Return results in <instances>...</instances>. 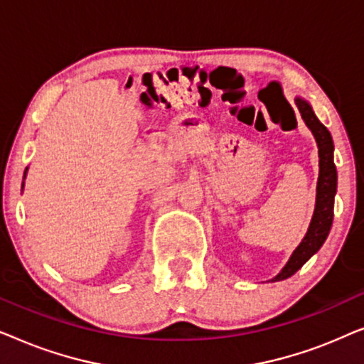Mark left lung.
<instances>
[{
	"instance_id": "left-lung-1",
	"label": "left lung",
	"mask_w": 364,
	"mask_h": 364,
	"mask_svg": "<svg viewBox=\"0 0 364 364\" xmlns=\"http://www.w3.org/2000/svg\"><path fill=\"white\" fill-rule=\"evenodd\" d=\"M295 104L298 111L301 114V119L306 124V127L310 129L313 137H315L318 146V157H320L318 166H320V173H318L316 182V202L311 222L310 225H308L305 237H303L300 245L293 250L291 257L288 258V262L285 263V267H283L280 273L273 277L270 282H282L290 278L291 275H295V273L323 247V243H325L328 238V233H330L333 225V208H335L338 173L335 161H333L335 146H333L331 134L320 122V119L315 116L313 107L310 106V102H308L306 99L296 96Z\"/></svg>"
}]
</instances>
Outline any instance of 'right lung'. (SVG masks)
<instances>
[{
  "label": "right lung",
  "mask_w": 364,
  "mask_h": 364,
  "mask_svg": "<svg viewBox=\"0 0 364 364\" xmlns=\"http://www.w3.org/2000/svg\"><path fill=\"white\" fill-rule=\"evenodd\" d=\"M26 173H28V167H26V171H24V178H26ZM23 187H24V182H23Z\"/></svg>",
  "instance_id": "obj_1"
}]
</instances>
